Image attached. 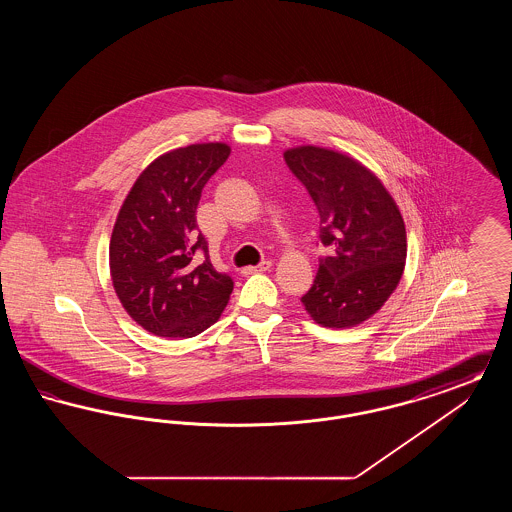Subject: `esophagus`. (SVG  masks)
I'll use <instances>...</instances> for the list:
<instances>
[{"label":"esophagus","mask_w":512,"mask_h":512,"mask_svg":"<svg viewBox=\"0 0 512 512\" xmlns=\"http://www.w3.org/2000/svg\"><path fill=\"white\" fill-rule=\"evenodd\" d=\"M272 268V263L270 261H263L261 265H257V267H245L242 272L244 274H255V272H265V270H270Z\"/></svg>","instance_id":"esophagus-1"}]
</instances>
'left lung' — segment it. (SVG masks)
Here are the masks:
<instances>
[{"label": "left lung", "mask_w": 512, "mask_h": 512, "mask_svg": "<svg viewBox=\"0 0 512 512\" xmlns=\"http://www.w3.org/2000/svg\"><path fill=\"white\" fill-rule=\"evenodd\" d=\"M284 159L313 197L320 242L332 255L320 259L305 311L324 328H351L376 315L395 292L407 259L401 211L382 180L341 151L290 147Z\"/></svg>", "instance_id": "left-lung-1"}]
</instances>
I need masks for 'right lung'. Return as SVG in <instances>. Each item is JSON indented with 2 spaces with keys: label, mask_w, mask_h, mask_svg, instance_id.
Returning <instances> with one entry per match:
<instances>
[{
  "label": "right lung",
  "mask_w": 512,
  "mask_h": 512,
  "mask_svg": "<svg viewBox=\"0 0 512 512\" xmlns=\"http://www.w3.org/2000/svg\"><path fill=\"white\" fill-rule=\"evenodd\" d=\"M230 155L224 142L171 149L151 161L122 201L109 244L113 288L144 330L194 338L219 320L234 282L209 259L195 209Z\"/></svg>",
  "instance_id": "add662e5"
}]
</instances>
